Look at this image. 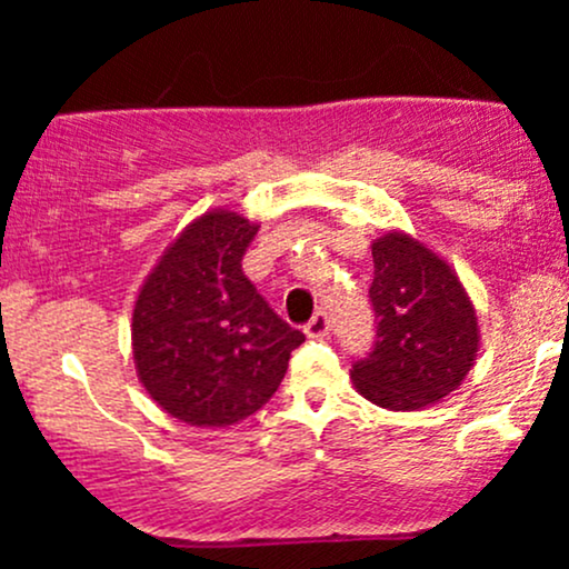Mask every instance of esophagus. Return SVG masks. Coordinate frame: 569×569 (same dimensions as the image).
<instances>
[{"label": "esophagus", "mask_w": 569, "mask_h": 569, "mask_svg": "<svg viewBox=\"0 0 569 569\" xmlns=\"http://www.w3.org/2000/svg\"><path fill=\"white\" fill-rule=\"evenodd\" d=\"M329 329H331V323H329V316H326L323 310H318L316 316L310 318V323L305 326V335L310 337V339H323L326 335H329Z\"/></svg>", "instance_id": "34e87169"}]
</instances>
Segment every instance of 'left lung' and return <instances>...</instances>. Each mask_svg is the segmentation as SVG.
<instances>
[{"instance_id":"obj_1","label":"left lung","mask_w":569,"mask_h":569,"mask_svg":"<svg viewBox=\"0 0 569 569\" xmlns=\"http://www.w3.org/2000/svg\"><path fill=\"white\" fill-rule=\"evenodd\" d=\"M371 259L377 342L352 363V385L382 409H426L460 388L479 356L476 307L447 259L409 232H382Z\"/></svg>"}]
</instances>
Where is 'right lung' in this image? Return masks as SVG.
<instances>
[{"instance_id":"1","label":"right lung","mask_w":569,"mask_h":569,"mask_svg":"<svg viewBox=\"0 0 569 569\" xmlns=\"http://www.w3.org/2000/svg\"><path fill=\"white\" fill-rule=\"evenodd\" d=\"M257 230L243 213L211 208L176 234L136 297V375L187 426H238L262 409L305 342L240 270Z\"/></svg>"}]
</instances>
